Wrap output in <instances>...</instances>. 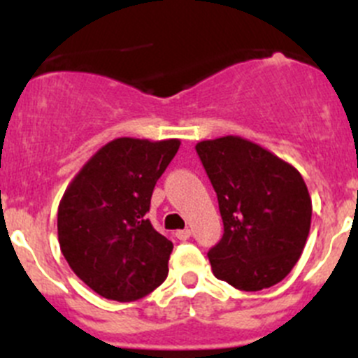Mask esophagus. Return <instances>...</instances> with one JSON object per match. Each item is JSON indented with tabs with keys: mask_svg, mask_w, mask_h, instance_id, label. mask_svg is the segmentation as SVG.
<instances>
[{
	"mask_svg": "<svg viewBox=\"0 0 358 358\" xmlns=\"http://www.w3.org/2000/svg\"><path fill=\"white\" fill-rule=\"evenodd\" d=\"M175 237L178 241H187L190 237V230L189 229H183V230H176Z\"/></svg>",
	"mask_w": 358,
	"mask_h": 358,
	"instance_id": "esophagus-1",
	"label": "esophagus"
}]
</instances>
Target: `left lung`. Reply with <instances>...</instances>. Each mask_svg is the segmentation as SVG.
Wrapping results in <instances>:
<instances>
[{"label":"left lung","instance_id":"left-lung-1","mask_svg":"<svg viewBox=\"0 0 358 358\" xmlns=\"http://www.w3.org/2000/svg\"><path fill=\"white\" fill-rule=\"evenodd\" d=\"M218 196L223 237L209 249L216 279L241 291L280 282L301 256L312 199L298 169L243 136L196 145Z\"/></svg>","mask_w":358,"mask_h":358}]
</instances>
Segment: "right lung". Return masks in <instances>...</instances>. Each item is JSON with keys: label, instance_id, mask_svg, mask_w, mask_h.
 <instances>
[{"label": "right lung", "instance_id": "obj_1", "mask_svg": "<svg viewBox=\"0 0 358 358\" xmlns=\"http://www.w3.org/2000/svg\"><path fill=\"white\" fill-rule=\"evenodd\" d=\"M178 138H115L79 169L59 204V244L96 294L135 301L164 282L173 243L145 218Z\"/></svg>", "mask_w": 358, "mask_h": 358}]
</instances>
